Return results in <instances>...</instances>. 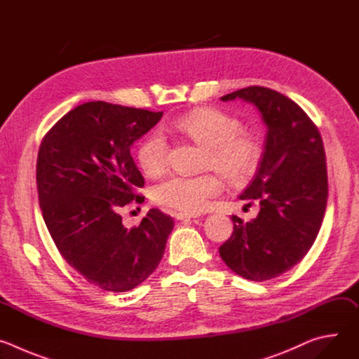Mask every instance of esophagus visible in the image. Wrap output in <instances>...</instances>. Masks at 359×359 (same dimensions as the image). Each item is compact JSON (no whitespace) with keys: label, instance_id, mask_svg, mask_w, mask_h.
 <instances>
[{"label":"esophagus","instance_id":"1","mask_svg":"<svg viewBox=\"0 0 359 359\" xmlns=\"http://www.w3.org/2000/svg\"><path fill=\"white\" fill-rule=\"evenodd\" d=\"M197 216L194 215H190V213H177L176 215V219L177 220H190V219H196Z\"/></svg>","mask_w":359,"mask_h":359}]
</instances>
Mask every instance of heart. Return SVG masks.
Instances as JSON below:
<instances>
[{
  "instance_id": "b5f03b06",
  "label": "heart",
  "mask_w": 359,
  "mask_h": 359,
  "mask_svg": "<svg viewBox=\"0 0 359 359\" xmlns=\"http://www.w3.org/2000/svg\"><path fill=\"white\" fill-rule=\"evenodd\" d=\"M172 128L196 144L204 147L203 166L215 169L227 182H247L259 169L263 159V142L251 132L241 130V122L217 108L196 109L172 123ZM169 146L161 132L144 136L136 149L140 169L150 176L159 175L168 165ZM222 190L217 176L170 175L155 184L153 198L175 210L198 213Z\"/></svg>"
}]
</instances>
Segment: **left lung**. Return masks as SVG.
<instances>
[{"mask_svg":"<svg viewBox=\"0 0 359 359\" xmlns=\"http://www.w3.org/2000/svg\"><path fill=\"white\" fill-rule=\"evenodd\" d=\"M236 97L257 107L267 125L262 163L240 196L260 212L247 223L233 216L219 252L236 274L266 281L299 263L317 238L328 197L325 150L316 123L285 95L254 85L220 99Z\"/></svg>","mask_w":359,"mask_h":359,"instance_id":"left-lung-1","label":"left lung"}]
</instances>
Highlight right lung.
Segmentation results:
<instances>
[{"label":"right lung","instance_id":"obj_1","mask_svg":"<svg viewBox=\"0 0 359 359\" xmlns=\"http://www.w3.org/2000/svg\"><path fill=\"white\" fill-rule=\"evenodd\" d=\"M162 116L86 102L41 142L36 187L43 222L65 262L100 290L123 292L143 283L159 266L173 230V219L159 209L132 229L119 215L130 201H144L130 146Z\"/></svg>","mask_w":359,"mask_h":359}]
</instances>
